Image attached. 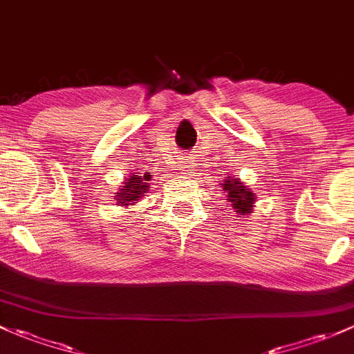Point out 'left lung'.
<instances>
[{
  "label": "left lung",
  "mask_w": 354,
  "mask_h": 354,
  "mask_svg": "<svg viewBox=\"0 0 354 354\" xmlns=\"http://www.w3.org/2000/svg\"><path fill=\"white\" fill-rule=\"evenodd\" d=\"M222 189H224L227 196L225 200L236 210L237 217L251 214L256 202V195L251 192V188L245 187L243 181L237 180V178L227 176V180H224V183H222Z\"/></svg>",
  "instance_id": "obj_1"
}]
</instances>
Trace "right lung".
<instances>
[{
  "label": "right lung",
  "instance_id": "1",
  "mask_svg": "<svg viewBox=\"0 0 354 354\" xmlns=\"http://www.w3.org/2000/svg\"><path fill=\"white\" fill-rule=\"evenodd\" d=\"M149 180H151V173H144V176H140L139 173H132V176L125 178L124 187L118 189V193L115 195L117 205L125 207L137 203V200L142 198L144 193H147Z\"/></svg>",
  "mask_w": 354,
  "mask_h": 354
}]
</instances>
